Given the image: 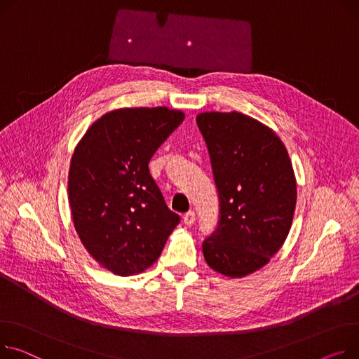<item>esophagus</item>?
<instances>
[{
  "instance_id": "obj_1",
  "label": "esophagus",
  "mask_w": 359,
  "mask_h": 359,
  "mask_svg": "<svg viewBox=\"0 0 359 359\" xmlns=\"http://www.w3.org/2000/svg\"><path fill=\"white\" fill-rule=\"evenodd\" d=\"M195 221H196V213L194 212V210H189V212H186L184 215H183V222L186 224V225H194L195 224Z\"/></svg>"
}]
</instances>
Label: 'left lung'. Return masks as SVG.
Instances as JSON below:
<instances>
[{
	"instance_id": "left-lung-1",
	"label": "left lung",
	"mask_w": 359,
	"mask_h": 359,
	"mask_svg": "<svg viewBox=\"0 0 359 359\" xmlns=\"http://www.w3.org/2000/svg\"><path fill=\"white\" fill-rule=\"evenodd\" d=\"M219 194V225L203 241L217 273L241 278L269 264L292 228L297 186L280 137L241 112L196 116Z\"/></svg>"
}]
</instances>
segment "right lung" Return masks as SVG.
<instances>
[{"label": "right lung", "mask_w": 359, "mask_h": 359, "mask_svg": "<svg viewBox=\"0 0 359 359\" xmlns=\"http://www.w3.org/2000/svg\"><path fill=\"white\" fill-rule=\"evenodd\" d=\"M184 119L165 107L119 108L98 118L70 160L67 194L83 247L116 276L140 274L180 222L149 170L157 149Z\"/></svg>", "instance_id": "right-lung-1"}]
</instances>
